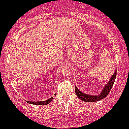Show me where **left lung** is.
<instances>
[{
    "label": "left lung",
    "mask_w": 129,
    "mask_h": 129,
    "mask_svg": "<svg viewBox=\"0 0 129 129\" xmlns=\"http://www.w3.org/2000/svg\"><path fill=\"white\" fill-rule=\"evenodd\" d=\"M116 71H115L114 73V74L112 75V77L110 78V80L107 83V84L106 85V86H104V89L102 91V92L100 93V94H98V96H93V95H88L87 94H84L78 89L77 87L75 88V92H76V94L77 95V96L78 97L80 100H82L84 102H96V101H98V100H100L104 98L108 94V93L110 92L111 88H112V86L114 84V80L116 79Z\"/></svg>",
    "instance_id": "left-lung-1"
}]
</instances>
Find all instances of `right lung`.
I'll list each match as a JSON object with an SVG mask.
<instances>
[{
	"label": "right lung",
	"instance_id": "1",
	"mask_svg": "<svg viewBox=\"0 0 129 129\" xmlns=\"http://www.w3.org/2000/svg\"><path fill=\"white\" fill-rule=\"evenodd\" d=\"M56 94H55V96ZM53 98V97H51V98H50L49 99H48V100H45V101H40V102H30V101H27L28 103H29V104H36V105H46V104H49V103H50L51 102V100H52Z\"/></svg>",
	"mask_w": 129,
	"mask_h": 129
}]
</instances>
